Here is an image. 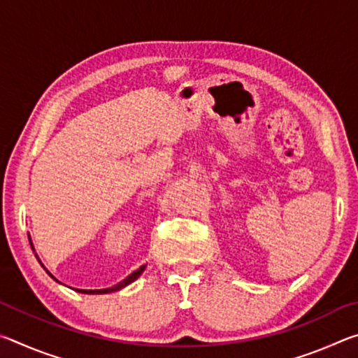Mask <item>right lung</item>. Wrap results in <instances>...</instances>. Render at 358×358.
Here are the masks:
<instances>
[{"label":"right lung","instance_id":"1","mask_svg":"<svg viewBox=\"0 0 358 358\" xmlns=\"http://www.w3.org/2000/svg\"><path fill=\"white\" fill-rule=\"evenodd\" d=\"M29 243H31V241H29ZM143 270H145V265H143V266H141V268L136 270L134 273L129 275L128 278H126V280H123L121 282H118L117 286H113V287H108V289H99V290H82V289H76V290H78V292H83V294H107V292H115V290H120L121 287L128 286L129 282L136 281L137 278L142 275V271H143Z\"/></svg>","mask_w":358,"mask_h":358}]
</instances>
